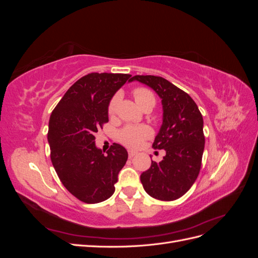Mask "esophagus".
I'll return each mask as SVG.
<instances>
[{"label":"esophagus","mask_w":258,"mask_h":258,"mask_svg":"<svg viewBox=\"0 0 258 258\" xmlns=\"http://www.w3.org/2000/svg\"><path fill=\"white\" fill-rule=\"evenodd\" d=\"M136 152H134V151H129L128 152V155H129V158H132V157H134V156H136Z\"/></svg>","instance_id":"esophagus-1"}]
</instances>
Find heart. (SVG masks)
Wrapping results in <instances>:
<instances>
[{
  "label": "heart",
  "instance_id": "heart-1",
  "mask_svg": "<svg viewBox=\"0 0 258 258\" xmlns=\"http://www.w3.org/2000/svg\"><path fill=\"white\" fill-rule=\"evenodd\" d=\"M134 98L136 102L140 107H142L147 101H154L155 102V97L146 88H137L134 90ZM117 103H118V96H115L111 99L110 103H108L107 112L108 115L113 116L116 112ZM153 131L152 129L146 126V124H141V126H126L123 127L118 134V140L121 144L127 147L131 148H138L142 145L144 140L152 137Z\"/></svg>",
  "mask_w": 258,
  "mask_h": 258
}]
</instances>
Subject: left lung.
Wrapping results in <instances>:
<instances>
[{"instance_id":"left-lung-1","label":"left lung","mask_w":258,"mask_h":258,"mask_svg":"<svg viewBox=\"0 0 258 258\" xmlns=\"http://www.w3.org/2000/svg\"><path fill=\"white\" fill-rule=\"evenodd\" d=\"M147 85L160 97L162 124L153 147L165 150L160 162L152 161L141 174V183L151 197L172 201L182 197L196 181L205 150L204 118L188 93L160 76L136 75L129 82Z\"/></svg>"}]
</instances>
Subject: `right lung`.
Listing matches in <instances>:
<instances>
[{
    "label": "right lung",
    "mask_w": 258,
    "mask_h": 258,
    "mask_svg": "<svg viewBox=\"0 0 258 258\" xmlns=\"http://www.w3.org/2000/svg\"><path fill=\"white\" fill-rule=\"evenodd\" d=\"M130 76L85 75L69 88L50 115L47 139L52 166L66 188L85 204L112 196L128 159L126 148L117 143L104 154L95 144V134L108 121V103Z\"/></svg>",
    "instance_id": "add662e5"
}]
</instances>
